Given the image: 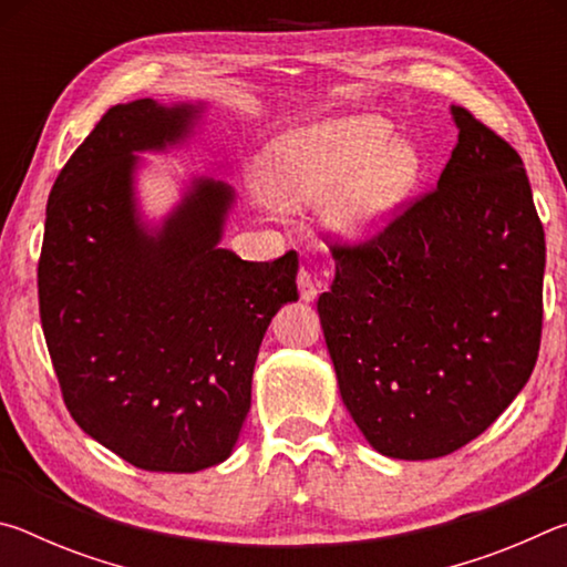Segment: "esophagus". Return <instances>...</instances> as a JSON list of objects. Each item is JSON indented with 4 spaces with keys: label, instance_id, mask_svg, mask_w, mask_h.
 Instances as JSON below:
<instances>
[{
    "label": "esophagus",
    "instance_id": "1",
    "mask_svg": "<svg viewBox=\"0 0 567 567\" xmlns=\"http://www.w3.org/2000/svg\"><path fill=\"white\" fill-rule=\"evenodd\" d=\"M297 287H300V300L312 302L318 297V285H315V277L305 270L297 272Z\"/></svg>",
    "mask_w": 567,
    "mask_h": 567
}]
</instances>
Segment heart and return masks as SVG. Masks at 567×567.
Segmentation results:
<instances>
[{
    "instance_id": "b5f03b06",
    "label": "heart",
    "mask_w": 567,
    "mask_h": 567,
    "mask_svg": "<svg viewBox=\"0 0 567 567\" xmlns=\"http://www.w3.org/2000/svg\"><path fill=\"white\" fill-rule=\"evenodd\" d=\"M392 140L378 114L312 124L277 140L267 155V179L277 203L307 207L334 197L330 223L348 237H370L388 225L420 177L415 145Z\"/></svg>"
}]
</instances>
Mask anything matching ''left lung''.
<instances>
[{"label":"left lung","mask_w":567,"mask_h":567,"mask_svg":"<svg viewBox=\"0 0 567 567\" xmlns=\"http://www.w3.org/2000/svg\"><path fill=\"white\" fill-rule=\"evenodd\" d=\"M453 120L437 187L364 243H334L318 300L344 408L398 460L485 433L540 350L545 233L523 159L465 107Z\"/></svg>","instance_id":"1"}]
</instances>
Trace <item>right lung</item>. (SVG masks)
<instances>
[{
	"instance_id": "right-lung-1",
	"label": "right lung",
	"mask_w": 567,
	"mask_h": 567,
	"mask_svg": "<svg viewBox=\"0 0 567 567\" xmlns=\"http://www.w3.org/2000/svg\"><path fill=\"white\" fill-rule=\"evenodd\" d=\"M203 107L134 100L104 112L54 179L37 267L40 318L76 425L150 473L229 457L267 324L297 297V252L219 247L233 187L195 179L155 233L134 199L137 152L189 134Z\"/></svg>"
}]
</instances>
